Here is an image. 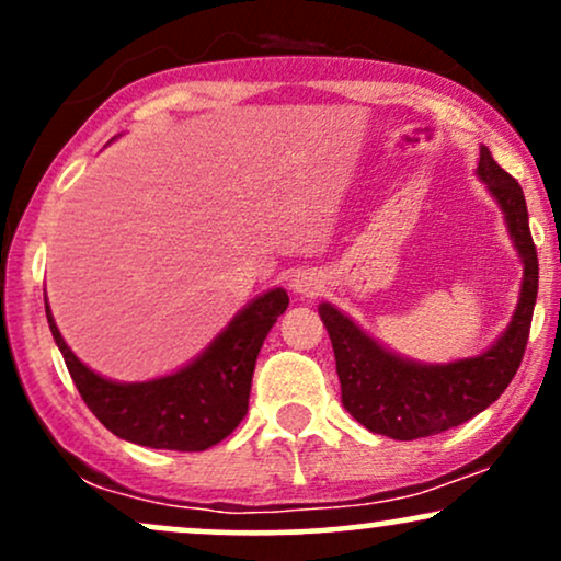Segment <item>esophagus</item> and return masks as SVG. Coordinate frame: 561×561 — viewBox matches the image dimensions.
<instances>
[{
	"label": "esophagus",
	"mask_w": 561,
	"mask_h": 561,
	"mask_svg": "<svg viewBox=\"0 0 561 561\" xmlns=\"http://www.w3.org/2000/svg\"><path fill=\"white\" fill-rule=\"evenodd\" d=\"M293 289H295V293H300V295H317L319 289H321V285H319L317 276L302 272V274H298L293 279Z\"/></svg>",
	"instance_id": "1"
}]
</instances>
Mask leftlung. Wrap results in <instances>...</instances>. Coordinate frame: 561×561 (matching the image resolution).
<instances>
[{
    "mask_svg": "<svg viewBox=\"0 0 561 561\" xmlns=\"http://www.w3.org/2000/svg\"><path fill=\"white\" fill-rule=\"evenodd\" d=\"M478 176L499 199L514 248L525 263L517 311L499 343L465 362L422 366L392 356L330 302L319 306L337 362L343 405L371 433L388 435L392 440H416L459 427L488 409L508 388L523 364L538 298V253L527 224L525 195L517 179L495 163L488 147L480 150Z\"/></svg>",
    "mask_w": 561,
    "mask_h": 561,
    "instance_id": "obj_1",
    "label": "left lung"
}]
</instances>
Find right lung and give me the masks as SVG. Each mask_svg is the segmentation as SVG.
Returning <instances> with one entry per match:
<instances>
[{"instance_id": "right-lung-1", "label": "right lung", "mask_w": 561, "mask_h": 561, "mask_svg": "<svg viewBox=\"0 0 561 561\" xmlns=\"http://www.w3.org/2000/svg\"><path fill=\"white\" fill-rule=\"evenodd\" d=\"M282 287L261 295L176 375L121 385L87 369L66 345L47 306V321L89 411L113 435L147 448L205 450L234 433L248 414L255 358L276 317L287 311Z\"/></svg>"}]
</instances>
